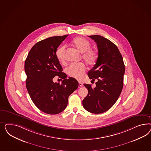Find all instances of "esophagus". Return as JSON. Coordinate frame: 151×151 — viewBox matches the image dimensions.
<instances>
[{"mask_svg": "<svg viewBox=\"0 0 151 151\" xmlns=\"http://www.w3.org/2000/svg\"><path fill=\"white\" fill-rule=\"evenodd\" d=\"M82 86H83V83L81 82H78V88H80Z\"/></svg>", "mask_w": 151, "mask_h": 151, "instance_id": "34e87169", "label": "esophagus"}]
</instances>
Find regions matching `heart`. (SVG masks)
Wrapping results in <instances>:
<instances>
[{
	"mask_svg": "<svg viewBox=\"0 0 151 151\" xmlns=\"http://www.w3.org/2000/svg\"><path fill=\"white\" fill-rule=\"evenodd\" d=\"M71 45L77 50L82 53L81 58L88 65H93L96 63L98 58L97 51L91 49L90 42L83 37L74 38L71 42ZM66 46H61L56 51V56L60 61H63ZM66 73L70 77L80 79L85 72V66L83 64H71L65 70Z\"/></svg>",
	"mask_w": 151,
	"mask_h": 151,
	"instance_id": "1",
	"label": "heart"
}]
</instances>
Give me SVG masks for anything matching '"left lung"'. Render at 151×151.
<instances>
[{
  "mask_svg": "<svg viewBox=\"0 0 151 151\" xmlns=\"http://www.w3.org/2000/svg\"><path fill=\"white\" fill-rule=\"evenodd\" d=\"M96 42L98 58L88 72L91 82L97 80L96 87L84 83L88 90L82 101L83 108L89 112L99 114L109 110L117 101L124 86L125 66L117 46L100 35L88 36Z\"/></svg>",
  "mask_w": 151,
  "mask_h": 151,
  "instance_id": "obj_1",
  "label": "left lung"
}]
</instances>
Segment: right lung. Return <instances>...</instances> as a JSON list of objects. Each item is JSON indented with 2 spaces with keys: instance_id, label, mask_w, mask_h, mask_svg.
Returning a JSON list of instances; mask_svg holds the SVG:
<instances>
[{
  "instance_id": "1",
  "label": "right lung",
  "mask_w": 151,
  "mask_h": 151,
  "mask_svg": "<svg viewBox=\"0 0 151 151\" xmlns=\"http://www.w3.org/2000/svg\"><path fill=\"white\" fill-rule=\"evenodd\" d=\"M68 35L52 37L33 46L25 61L26 86L35 105L46 114H56L63 111L69 96L78 86L73 78H66L56 56V51ZM56 76L63 79L61 84L53 82Z\"/></svg>"
}]
</instances>
